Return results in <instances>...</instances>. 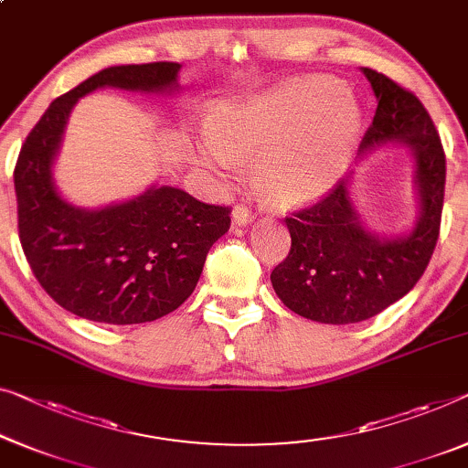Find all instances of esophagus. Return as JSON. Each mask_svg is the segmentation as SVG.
Instances as JSON below:
<instances>
[{
	"mask_svg": "<svg viewBox=\"0 0 468 468\" xmlns=\"http://www.w3.org/2000/svg\"><path fill=\"white\" fill-rule=\"evenodd\" d=\"M252 220H254V214H252V210H248L246 206H237L233 210V222L237 227H246Z\"/></svg>",
	"mask_w": 468,
	"mask_h": 468,
	"instance_id": "obj_1",
	"label": "esophagus"
}]
</instances>
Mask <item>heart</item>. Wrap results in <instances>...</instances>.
<instances>
[{"instance_id": "b5f03b06", "label": "heart", "mask_w": 468, "mask_h": 468, "mask_svg": "<svg viewBox=\"0 0 468 468\" xmlns=\"http://www.w3.org/2000/svg\"><path fill=\"white\" fill-rule=\"evenodd\" d=\"M359 122L357 104L336 81L296 80L222 107L199 159L216 174H237L256 157V183L271 201L306 204L338 180L357 143Z\"/></svg>"}]
</instances>
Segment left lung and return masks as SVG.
I'll return each instance as SVG.
<instances>
[{
    "instance_id": "8db88e82",
    "label": "left lung",
    "mask_w": 468,
    "mask_h": 468,
    "mask_svg": "<svg viewBox=\"0 0 468 468\" xmlns=\"http://www.w3.org/2000/svg\"><path fill=\"white\" fill-rule=\"evenodd\" d=\"M364 75L378 107L359 153L387 143L412 149L420 216L403 237L369 233L353 207L348 180L285 216L292 248L271 283L290 311L319 324L366 322L406 296L427 269L441 227L445 153L433 120L410 90L374 69Z\"/></svg>"
}]
</instances>
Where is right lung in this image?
<instances>
[{"mask_svg":"<svg viewBox=\"0 0 468 468\" xmlns=\"http://www.w3.org/2000/svg\"><path fill=\"white\" fill-rule=\"evenodd\" d=\"M178 62L102 69L56 99L29 132L14 167L18 237L27 262L54 303L111 325L155 322L193 294L212 243L231 227V207L210 206L174 186L83 210L56 191L52 164L69 113L99 88L165 92Z\"/></svg>","mask_w":468,"mask_h":468,"instance_id":"1","label":"right lung"}]
</instances>
